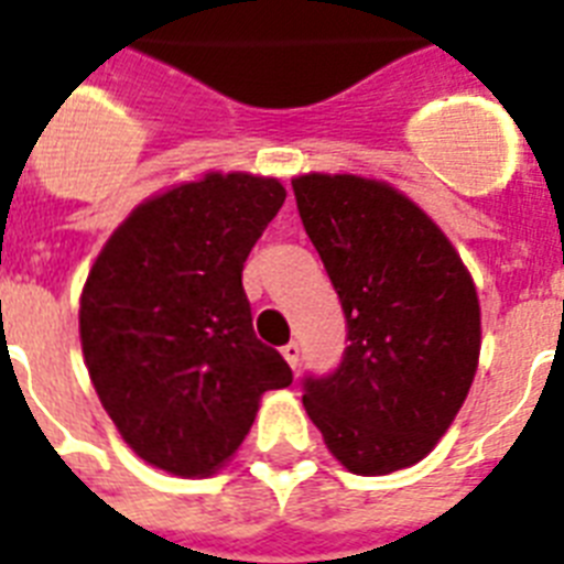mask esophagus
<instances>
[{
  "instance_id": "1",
  "label": "esophagus",
  "mask_w": 564,
  "mask_h": 564,
  "mask_svg": "<svg viewBox=\"0 0 564 564\" xmlns=\"http://www.w3.org/2000/svg\"><path fill=\"white\" fill-rule=\"evenodd\" d=\"M282 357H285L288 366H291V369L296 371V366H300V357H302L300 343H288V346H282Z\"/></svg>"
}]
</instances>
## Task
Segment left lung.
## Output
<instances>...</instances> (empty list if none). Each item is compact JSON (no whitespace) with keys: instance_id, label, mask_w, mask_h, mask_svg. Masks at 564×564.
Masks as SVG:
<instances>
[{"instance_id":"obj_1","label":"left lung","mask_w":564,"mask_h":564,"mask_svg":"<svg viewBox=\"0 0 564 564\" xmlns=\"http://www.w3.org/2000/svg\"><path fill=\"white\" fill-rule=\"evenodd\" d=\"M291 184L348 328L337 369L302 380L305 412L348 473L412 467L476 377L473 276L441 227L386 181L308 172Z\"/></svg>"}]
</instances>
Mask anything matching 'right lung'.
Listing matches in <instances>:
<instances>
[{
    "label": "right lung",
    "instance_id": "1",
    "mask_svg": "<svg viewBox=\"0 0 564 564\" xmlns=\"http://www.w3.org/2000/svg\"><path fill=\"white\" fill-rule=\"evenodd\" d=\"M285 204L276 178L207 172L152 195L111 232L80 296L97 398L147 464L213 476L291 366L253 334L241 271Z\"/></svg>",
    "mask_w": 564,
    "mask_h": 564
}]
</instances>
